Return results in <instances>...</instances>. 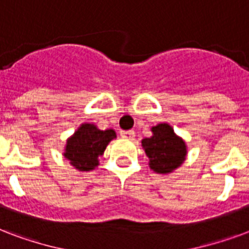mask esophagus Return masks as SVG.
<instances>
[{"mask_svg":"<svg viewBox=\"0 0 249 249\" xmlns=\"http://www.w3.org/2000/svg\"><path fill=\"white\" fill-rule=\"evenodd\" d=\"M121 136L124 138V139H128V140H134L135 139V132L130 130V131H122L121 132Z\"/></svg>","mask_w":249,"mask_h":249,"instance_id":"1","label":"esophagus"}]
</instances>
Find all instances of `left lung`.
Returning <instances> with one entry per match:
<instances>
[{"mask_svg": "<svg viewBox=\"0 0 249 249\" xmlns=\"http://www.w3.org/2000/svg\"><path fill=\"white\" fill-rule=\"evenodd\" d=\"M151 131L152 136L142 140L149 168L160 175H169L182 165L188 155V145L168 123L152 126Z\"/></svg>", "mask_w": 249, "mask_h": 249, "instance_id": "left-lung-1", "label": "left lung"}]
</instances>
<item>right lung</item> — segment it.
<instances>
[{
  "label": "right lung",
  "mask_w": 249,
  "mask_h": 249,
  "mask_svg": "<svg viewBox=\"0 0 249 249\" xmlns=\"http://www.w3.org/2000/svg\"><path fill=\"white\" fill-rule=\"evenodd\" d=\"M115 138L113 128L100 130L94 123H81L67 139L63 156L78 172H90L100 165L98 158Z\"/></svg>",
  "instance_id": "right-lung-1"
}]
</instances>
